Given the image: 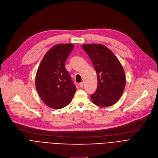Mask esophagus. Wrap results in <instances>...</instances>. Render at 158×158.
I'll use <instances>...</instances> for the list:
<instances>
[{"instance_id":"esophagus-1","label":"esophagus","mask_w":158,"mask_h":158,"mask_svg":"<svg viewBox=\"0 0 158 158\" xmlns=\"http://www.w3.org/2000/svg\"><path fill=\"white\" fill-rule=\"evenodd\" d=\"M83 85H84V83H83V82H80V83H79V86L81 87V88L83 87Z\"/></svg>"}]
</instances>
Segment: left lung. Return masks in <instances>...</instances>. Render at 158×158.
I'll return each instance as SVG.
<instances>
[{
    "instance_id": "obj_1",
    "label": "left lung",
    "mask_w": 158,
    "mask_h": 158,
    "mask_svg": "<svg viewBox=\"0 0 158 158\" xmlns=\"http://www.w3.org/2000/svg\"><path fill=\"white\" fill-rule=\"evenodd\" d=\"M82 48L89 56L96 70L98 85L91 95L94 104L108 107L117 102L126 86L122 66L111 50L102 44H85Z\"/></svg>"
}]
</instances>
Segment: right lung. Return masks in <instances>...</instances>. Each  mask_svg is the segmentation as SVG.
Returning <instances> with one entry per match:
<instances>
[{
	"label": "right lung",
	"mask_w": 158,
	"mask_h": 158,
	"mask_svg": "<svg viewBox=\"0 0 158 158\" xmlns=\"http://www.w3.org/2000/svg\"><path fill=\"white\" fill-rule=\"evenodd\" d=\"M71 44L56 45L44 56L36 75V87L48 107L61 109L67 106L76 91L64 63L73 48Z\"/></svg>",
	"instance_id": "obj_1"
}]
</instances>
